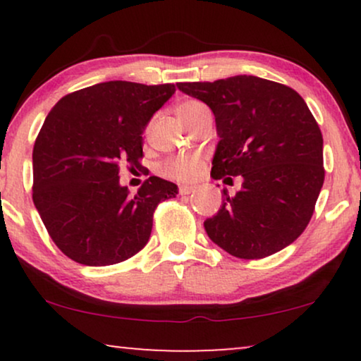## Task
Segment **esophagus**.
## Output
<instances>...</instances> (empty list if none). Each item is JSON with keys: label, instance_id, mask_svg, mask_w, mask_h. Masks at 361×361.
Here are the masks:
<instances>
[{"label": "esophagus", "instance_id": "obj_1", "mask_svg": "<svg viewBox=\"0 0 361 361\" xmlns=\"http://www.w3.org/2000/svg\"><path fill=\"white\" fill-rule=\"evenodd\" d=\"M179 192H180L182 195L192 194V192H195V187H190V185H180V187H179Z\"/></svg>", "mask_w": 361, "mask_h": 361}]
</instances>
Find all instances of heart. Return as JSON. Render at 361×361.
Here are the masks:
<instances>
[{
	"label": "heart",
	"instance_id": "b5f03b06",
	"mask_svg": "<svg viewBox=\"0 0 361 361\" xmlns=\"http://www.w3.org/2000/svg\"><path fill=\"white\" fill-rule=\"evenodd\" d=\"M204 103L197 100H185L177 105L176 111L177 116L180 118V121L187 125L192 118H194L200 110H204ZM202 167V159L200 156L197 154H189V156H179L174 157V159L167 161L162 171L167 177H172V179L177 180H192L199 176Z\"/></svg>",
	"mask_w": 361,
	"mask_h": 361
}]
</instances>
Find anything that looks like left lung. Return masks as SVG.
Wrapping results in <instances>:
<instances>
[{
	"mask_svg": "<svg viewBox=\"0 0 361 361\" xmlns=\"http://www.w3.org/2000/svg\"><path fill=\"white\" fill-rule=\"evenodd\" d=\"M177 88L214 111L220 141L212 177L243 179L235 195L224 189L220 210L204 221L209 238L241 259L266 258L298 240L325 176L322 133L304 98L253 75Z\"/></svg>",
	"mask_w": 361,
	"mask_h": 361,
	"instance_id": "obj_1",
	"label": "left lung"
}]
</instances>
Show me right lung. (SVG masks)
Returning a JSON list of instances; mask_svg holds the SVG:
<instances>
[{
  "label": "right lung",
  "instance_id": "add662e5",
  "mask_svg": "<svg viewBox=\"0 0 361 361\" xmlns=\"http://www.w3.org/2000/svg\"><path fill=\"white\" fill-rule=\"evenodd\" d=\"M172 83L111 80L56 103L32 151V200L54 243L85 266L121 263L145 248L159 202L179 194L151 176L135 197L120 166H140L142 131L174 95Z\"/></svg>",
  "mask_w": 361,
  "mask_h": 361
}]
</instances>
